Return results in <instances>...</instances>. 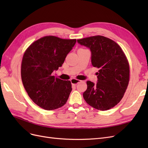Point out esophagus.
<instances>
[{
    "mask_svg": "<svg viewBox=\"0 0 148 148\" xmlns=\"http://www.w3.org/2000/svg\"><path fill=\"white\" fill-rule=\"evenodd\" d=\"M70 81H71V84H72L73 85H77L78 83H79L80 82H81V80L77 79L76 78H72V79H71Z\"/></svg>",
    "mask_w": 148,
    "mask_h": 148,
    "instance_id": "34e87169",
    "label": "esophagus"
}]
</instances>
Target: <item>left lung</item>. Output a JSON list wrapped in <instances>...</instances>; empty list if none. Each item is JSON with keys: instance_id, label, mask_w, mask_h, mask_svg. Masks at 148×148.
Returning <instances> with one entry per match:
<instances>
[{"instance_id": "obj_1", "label": "left lung", "mask_w": 148, "mask_h": 148, "mask_svg": "<svg viewBox=\"0 0 148 148\" xmlns=\"http://www.w3.org/2000/svg\"><path fill=\"white\" fill-rule=\"evenodd\" d=\"M81 45L90 49L91 64L99 69L97 83L87 81L83 97L95 109L107 110L122 99L130 80V65L122 48L113 40L102 36L78 39Z\"/></svg>"}]
</instances>
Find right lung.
<instances>
[{
    "mask_svg": "<svg viewBox=\"0 0 148 148\" xmlns=\"http://www.w3.org/2000/svg\"><path fill=\"white\" fill-rule=\"evenodd\" d=\"M77 40L46 36L25 51L21 66V80L29 97L41 108L52 110L66 104L72 90L69 80L51 74L61 66Z\"/></svg>",
    "mask_w": 148,
    "mask_h": 148,
    "instance_id": "1",
    "label": "right lung"
}]
</instances>
